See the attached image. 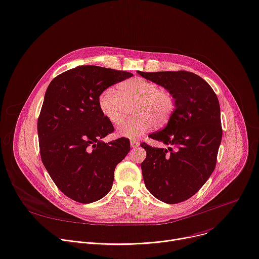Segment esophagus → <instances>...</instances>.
Segmentation results:
<instances>
[{"instance_id":"obj_1","label":"esophagus","mask_w":259,"mask_h":259,"mask_svg":"<svg viewBox=\"0 0 259 259\" xmlns=\"http://www.w3.org/2000/svg\"><path fill=\"white\" fill-rule=\"evenodd\" d=\"M130 145H131V148L135 149V148H137V147L140 146V142L136 141V140H131L130 141Z\"/></svg>"}]
</instances>
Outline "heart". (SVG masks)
I'll return each mask as SVG.
<instances>
[{
	"label": "heart",
	"instance_id": "1",
	"mask_svg": "<svg viewBox=\"0 0 259 259\" xmlns=\"http://www.w3.org/2000/svg\"><path fill=\"white\" fill-rule=\"evenodd\" d=\"M99 108L110 123L119 124L126 117L127 106L134 105L133 119L117 128V135L126 139H137L154 129L155 125H163L175 109V101L169 93L144 78H133L113 88L103 91L99 97Z\"/></svg>",
	"mask_w": 259,
	"mask_h": 259
}]
</instances>
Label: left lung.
<instances>
[{
  "instance_id": "left-lung-1",
  "label": "left lung",
  "mask_w": 259,
  "mask_h": 259,
  "mask_svg": "<svg viewBox=\"0 0 259 259\" xmlns=\"http://www.w3.org/2000/svg\"><path fill=\"white\" fill-rule=\"evenodd\" d=\"M164 88L175 101L166 126L151 139L168 146L142 144V162L148 191L158 200L176 204L194 196L212 174L222 141L221 110L210 85L191 72H137Z\"/></svg>"
}]
</instances>
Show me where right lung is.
Instances as JSON below:
<instances>
[{"instance_id": "obj_1", "label": "right lung", "mask_w": 259, "mask_h": 259, "mask_svg": "<svg viewBox=\"0 0 259 259\" xmlns=\"http://www.w3.org/2000/svg\"><path fill=\"white\" fill-rule=\"evenodd\" d=\"M131 73L96 65H79L49 84L38 117L40 156L52 180L77 202L93 203L112 187L114 169L130 151L120 137L103 142L113 126L99 108V97Z\"/></svg>"}]
</instances>
